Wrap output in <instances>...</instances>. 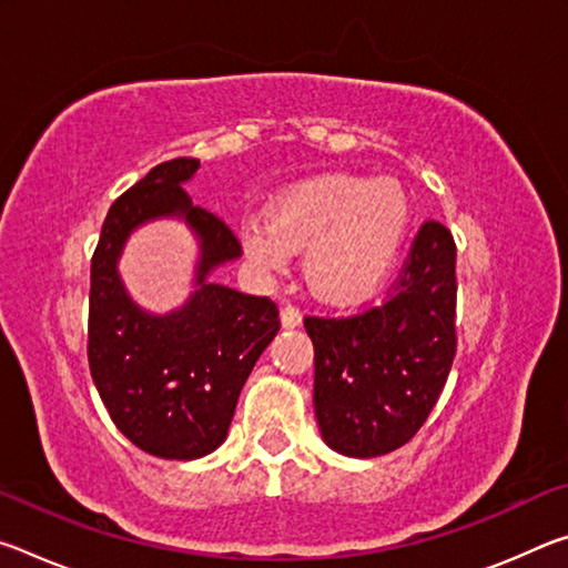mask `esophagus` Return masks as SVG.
Instances as JSON below:
<instances>
[{"mask_svg":"<svg viewBox=\"0 0 568 568\" xmlns=\"http://www.w3.org/2000/svg\"><path fill=\"white\" fill-rule=\"evenodd\" d=\"M281 323H283V328H297V325L303 323V315H301V311H297V307H293V305H285L283 311H281Z\"/></svg>","mask_w":568,"mask_h":568,"instance_id":"1","label":"esophagus"}]
</instances>
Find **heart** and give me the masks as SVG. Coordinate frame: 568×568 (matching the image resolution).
I'll list each match as a JSON object with an SVG mask.
<instances>
[{
	"instance_id": "heart-1",
	"label": "heart",
	"mask_w": 568,
	"mask_h": 568,
	"mask_svg": "<svg viewBox=\"0 0 568 568\" xmlns=\"http://www.w3.org/2000/svg\"><path fill=\"white\" fill-rule=\"evenodd\" d=\"M413 220L408 190L393 178L321 175L295 182L267 207V223L240 230L247 261L283 271L305 253L311 291L335 305L371 297L388 281Z\"/></svg>"
}]
</instances>
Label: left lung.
Listing matches in <instances>:
<instances>
[{"mask_svg": "<svg viewBox=\"0 0 568 568\" xmlns=\"http://www.w3.org/2000/svg\"><path fill=\"white\" fill-rule=\"evenodd\" d=\"M456 245L428 220L396 295L353 318H305L315 348L313 406L335 454L376 458L416 436L456 355Z\"/></svg>", "mask_w": 568, "mask_h": 568, "instance_id": "1", "label": "left lung"}]
</instances>
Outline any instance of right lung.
<instances>
[{
    "label": "right lung",
    "instance_id": "right-lung-1",
    "mask_svg": "<svg viewBox=\"0 0 568 568\" xmlns=\"http://www.w3.org/2000/svg\"><path fill=\"white\" fill-rule=\"evenodd\" d=\"M200 160L152 168L114 200L92 257L90 371L114 426L150 456L195 460L223 444L240 390L281 331L271 297L213 281L235 263L240 243L225 223L185 192ZM178 219L196 240L189 301L152 314L129 295L119 273L123 245L148 222Z\"/></svg>",
    "mask_w": 568,
    "mask_h": 568
}]
</instances>
